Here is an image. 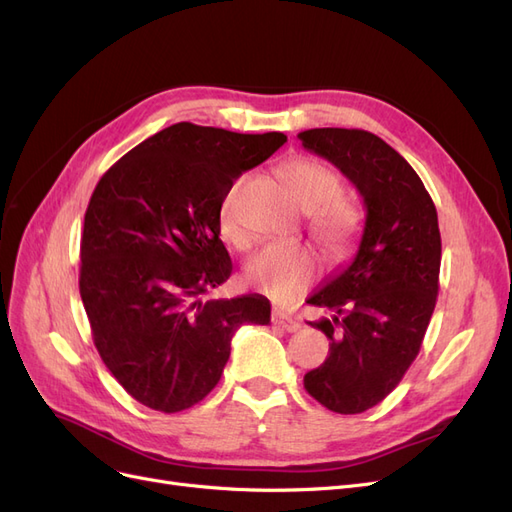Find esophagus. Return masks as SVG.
Wrapping results in <instances>:
<instances>
[{"label":"esophagus","mask_w":512,"mask_h":512,"mask_svg":"<svg viewBox=\"0 0 512 512\" xmlns=\"http://www.w3.org/2000/svg\"><path fill=\"white\" fill-rule=\"evenodd\" d=\"M271 322L275 324V327H280L284 331H299V327H301V324L297 322V318L282 312V309H273V312H271Z\"/></svg>","instance_id":"esophagus-1"}]
</instances>
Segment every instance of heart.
<instances>
[{
  "instance_id": "b5f03b06",
  "label": "heart",
  "mask_w": 512,
  "mask_h": 512,
  "mask_svg": "<svg viewBox=\"0 0 512 512\" xmlns=\"http://www.w3.org/2000/svg\"><path fill=\"white\" fill-rule=\"evenodd\" d=\"M277 175L284 181L294 203L309 213V232L331 256H344L361 235V211L342 196V179L327 164L314 158H290ZM247 177L230 183L220 205L222 239L243 250L247 235L241 230L235 207ZM318 275V258L307 245L271 243L245 262L243 280L275 301H290L303 292Z\"/></svg>"
}]
</instances>
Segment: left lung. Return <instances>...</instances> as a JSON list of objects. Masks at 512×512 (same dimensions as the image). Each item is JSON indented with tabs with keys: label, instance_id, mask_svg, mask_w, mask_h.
<instances>
[{
	"label": "left lung",
	"instance_id": "1",
	"mask_svg": "<svg viewBox=\"0 0 512 512\" xmlns=\"http://www.w3.org/2000/svg\"><path fill=\"white\" fill-rule=\"evenodd\" d=\"M299 141L342 170L367 209L354 260L307 299L333 316L309 322L329 337V356L303 378L324 408L361 414L395 389L421 350L438 297V213L421 177L380 136L314 128Z\"/></svg>",
	"mask_w": 512,
	"mask_h": 512
}]
</instances>
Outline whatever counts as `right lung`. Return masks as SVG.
I'll return each mask as SVG.
<instances>
[{"instance_id": "add662e5", "label": "right lung", "mask_w": 512, "mask_h": 512, "mask_svg": "<svg viewBox=\"0 0 512 512\" xmlns=\"http://www.w3.org/2000/svg\"><path fill=\"white\" fill-rule=\"evenodd\" d=\"M284 143L282 132L181 121L128 151L91 194L81 299L100 359L143 406L173 414L203 401L235 331L271 320L260 294L200 297L232 273L218 220L226 190Z\"/></svg>"}]
</instances>
